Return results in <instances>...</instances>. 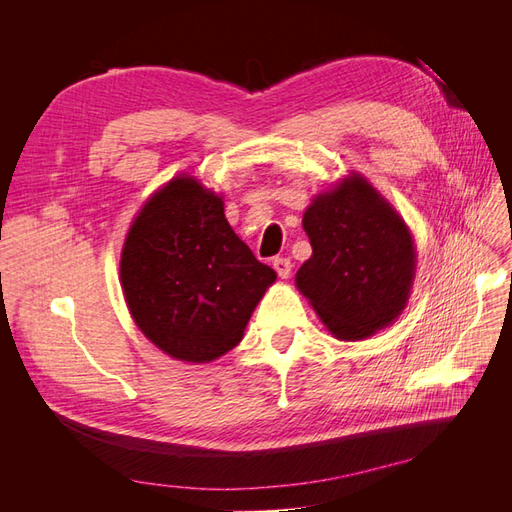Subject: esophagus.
Listing matches in <instances>:
<instances>
[{"instance_id":"obj_1","label":"esophagus","mask_w":512,"mask_h":512,"mask_svg":"<svg viewBox=\"0 0 512 512\" xmlns=\"http://www.w3.org/2000/svg\"><path fill=\"white\" fill-rule=\"evenodd\" d=\"M273 269L277 271V275L282 277V280H286V277H290V273H292V262L288 258H275Z\"/></svg>"}]
</instances>
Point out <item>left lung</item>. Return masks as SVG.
<instances>
[{"label":"left lung","instance_id":"8db88e82","mask_svg":"<svg viewBox=\"0 0 512 512\" xmlns=\"http://www.w3.org/2000/svg\"><path fill=\"white\" fill-rule=\"evenodd\" d=\"M312 258L297 288L337 339H365L404 312L414 241L401 215L361 175L318 194L303 215Z\"/></svg>","mask_w":512,"mask_h":512}]
</instances>
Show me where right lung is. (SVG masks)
I'll use <instances>...</instances> for the list:
<instances>
[{
	"label": "right lung",
	"mask_w": 512,
	"mask_h": 512,
	"mask_svg": "<svg viewBox=\"0 0 512 512\" xmlns=\"http://www.w3.org/2000/svg\"><path fill=\"white\" fill-rule=\"evenodd\" d=\"M119 275L136 327L185 363L235 348L277 277L230 228L224 200L188 175L168 181L136 215Z\"/></svg>",
	"instance_id": "1"
}]
</instances>
